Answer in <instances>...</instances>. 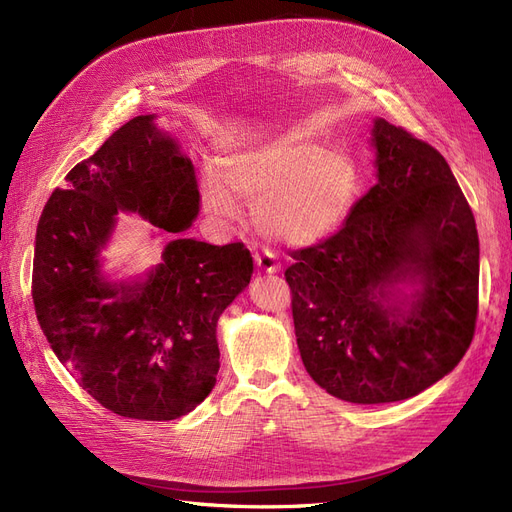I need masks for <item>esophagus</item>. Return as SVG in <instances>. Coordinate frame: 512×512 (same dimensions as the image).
Instances as JSON below:
<instances>
[{
	"mask_svg": "<svg viewBox=\"0 0 512 512\" xmlns=\"http://www.w3.org/2000/svg\"><path fill=\"white\" fill-rule=\"evenodd\" d=\"M254 262H256L258 271H262V273H269V275H273V273L280 271V267H277V262H275V256H273L271 252L256 254V256H254Z\"/></svg>",
	"mask_w": 512,
	"mask_h": 512,
	"instance_id": "1",
	"label": "esophagus"
}]
</instances>
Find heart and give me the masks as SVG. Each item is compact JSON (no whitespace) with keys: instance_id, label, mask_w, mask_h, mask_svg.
I'll use <instances>...</instances> for the list:
<instances>
[{"instance_id":"heart-1","label":"heart","mask_w":512,"mask_h":512,"mask_svg":"<svg viewBox=\"0 0 512 512\" xmlns=\"http://www.w3.org/2000/svg\"><path fill=\"white\" fill-rule=\"evenodd\" d=\"M235 193L254 205L262 232L284 245L305 247L346 224L361 194V168L344 149L280 134L228 153L222 173L205 170L200 200L211 218H239Z\"/></svg>"}]
</instances>
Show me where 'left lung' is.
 Segmentation results:
<instances>
[{
  "instance_id": "obj_1",
  "label": "left lung",
  "mask_w": 512,
  "mask_h": 512,
  "mask_svg": "<svg viewBox=\"0 0 512 512\" xmlns=\"http://www.w3.org/2000/svg\"><path fill=\"white\" fill-rule=\"evenodd\" d=\"M376 185L342 230L286 269L303 365L329 395L391 404L429 389L470 348L478 232L440 151L378 117Z\"/></svg>"
}]
</instances>
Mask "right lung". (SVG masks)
Here are the masks:
<instances>
[{"instance_id":"add662e5","label":"right lung","mask_w":512,"mask_h":512,"mask_svg":"<svg viewBox=\"0 0 512 512\" xmlns=\"http://www.w3.org/2000/svg\"><path fill=\"white\" fill-rule=\"evenodd\" d=\"M36 230L32 297L59 363L98 404L138 421L192 412L220 369L218 320L252 280L243 243L183 237L198 218L192 160L156 115H138L66 175ZM119 210L176 237L145 274L101 267Z\"/></svg>"}]
</instances>
